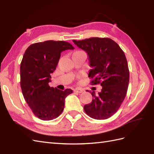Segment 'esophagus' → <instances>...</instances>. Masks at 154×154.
<instances>
[{"label": "esophagus", "mask_w": 154, "mask_h": 154, "mask_svg": "<svg viewBox=\"0 0 154 154\" xmlns=\"http://www.w3.org/2000/svg\"><path fill=\"white\" fill-rule=\"evenodd\" d=\"M74 91L75 92L78 93H81L83 91V90L81 89H74Z\"/></svg>", "instance_id": "34e87169"}]
</instances>
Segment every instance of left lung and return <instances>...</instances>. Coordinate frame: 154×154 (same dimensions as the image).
Listing matches in <instances>:
<instances>
[{
    "label": "left lung",
    "instance_id": "left-lung-1",
    "mask_svg": "<svg viewBox=\"0 0 154 154\" xmlns=\"http://www.w3.org/2000/svg\"><path fill=\"white\" fill-rule=\"evenodd\" d=\"M78 48L86 51L92 69L89 77L91 85L100 84L102 89L84 106L87 115L94 119H109L119 110L126 95L130 73L124 51L114 40L108 38H91L73 40Z\"/></svg>",
    "mask_w": 154,
    "mask_h": 154
}]
</instances>
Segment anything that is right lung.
<instances>
[{
  "label": "right lung",
  "instance_id": "add662e5",
  "mask_svg": "<svg viewBox=\"0 0 154 154\" xmlns=\"http://www.w3.org/2000/svg\"><path fill=\"white\" fill-rule=\"evenodd\" d=\"M74 48L64 41L48 40L30 45L20 64L23 96L35 116L51 120L63 112L65 99L73 91L50 87L51 73L56 69L62 51Z\"/></svg>",
  "mask_w": 154,
  "mask_h": 154
}]
</instances>
